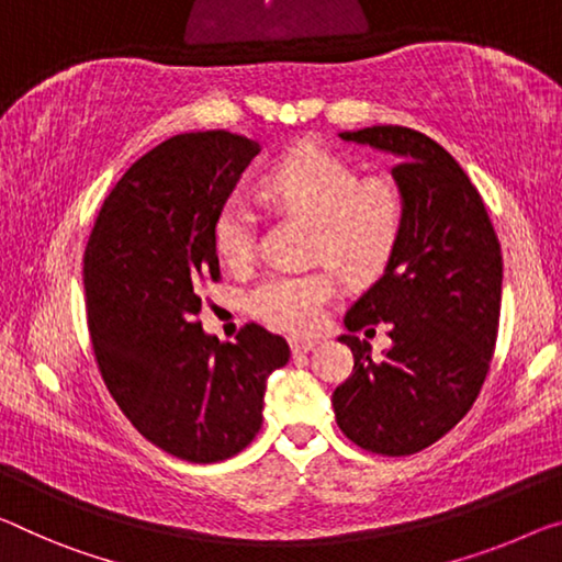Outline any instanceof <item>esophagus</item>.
<instances>
[{"mask_svg":"<svg viewBox=\"0 0 562 562\" xmlns=\"http://www.w3.org/2000/svg\"><path fill=\"white\" fill-rule=\"evenodd\" d=\"M289 344H291V351L293 353H308L311 349L316 347V339H304V336H291L289 339Z\"/></svg>","mask_w":562,"mask_h":562,"instance_id":"1","label":"esophagus"}]
</instances>
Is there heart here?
<instances>
[{"mask_svg": "<svg viewBox=\"0 0 562 562\" xmlns=\"http://www.w3.org/2000/svg\"><path fill=\"white\" fill-rule=\"evenodd\" d=\"M261 191L273 205L314 221L308 251L329 261L349 283L374 281L402 236L404 195L390 178H367L339 155L299 145L266 170ZM256 215L240 195L221 205L213 223L215 251L231 266L254 254ZM336 293L326 266L269 273L251 291V311L286 331H311Z\"/></svg>", "mask_w": 562, "mask_h": 562, "instance_id": "obj_1", "label": "heart"}]
</instances>
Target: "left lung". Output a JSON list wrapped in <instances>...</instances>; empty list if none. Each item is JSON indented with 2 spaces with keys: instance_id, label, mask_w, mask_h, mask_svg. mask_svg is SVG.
I'll list each match as a JSON object with an SVG mask.
<instances>
[{
  "instance_id": "obj_1",
  "label": "left lung",
  "mask_w": 562,
  "mask_h": 562,
  "mask_svg": "<svg viewBox=\"0 0 562 562\" xmlns=\"http://www.w3.org/2000/svg\"><path fill=\"white\" fill-rule=\"evenodd\" d=\"M339 137L394 155L407 213L382 279L344 316L349 334L339 341L353 353V371L331 396L336 425L369 452L414 454L445 437L482 390L497 339L503 254L477 188L442 145L400 125ZM371 323L391 326L382 360L356 336Z\"/></svg>"
}]
</instances>
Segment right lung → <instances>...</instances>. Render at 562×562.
Returning a JSON list of instances; mask_svg holds the SVG:
<instances>
[{
  "label": "right lung",
  "mask_w": 562,
  "mask_h": 562,
  "mask_svg": "<svg viewBox=\"0 0 562 562\" xmlns=\"http://www.w3.org/2000/svg\"><path fill=\"white\" fill-rule=\"evenodd\" d=\"M261 145L226 131L160 143L117 180L85 248L88 326L112 400L178 460L221 462L251 445L266 379L291 357L258 324L205 334L201 289L218 281L213 223Z\"/></svg>",
  "instance_id": "add662e5"
}]
</instances>
